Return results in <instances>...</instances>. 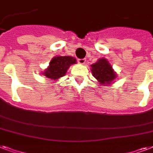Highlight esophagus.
<instances>
[{"label": "esophagus", "instance_id": "34e87169", "mask_svg": "<svg viewBox=\"0 0 153 153\" xmlns=\"http://www.w3.org/2000/svg\"><path fill=\"white\" fill-rule=\"evenodd\" d=\"M78 62L80 63V64H84L86 62V59H78Z\"/></svg>", "mask_w": 153, "mask_h": 153}]
</instances>
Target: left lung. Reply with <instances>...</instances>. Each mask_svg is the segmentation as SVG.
Segmentation results:
<instances>
[{"instance_id": "left-lung-1", "label": "left lung", "mask_w": 153, "mask_h": 153, "mask_svg": "<svg viewBox=\"0 0 153 153\" xmlns=\"http://www.w3.org/2000/svg\"><path fill=\"white\" fill-rule=\"evenodd\" d=\"M93 76L101 84H109L114 81L117 75L112 69L111 65L105 59H101L94 64L91 65Z\"/></svg>"}]
</instances>
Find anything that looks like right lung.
Returning <instances> with one entry per match:
<instances>
[{
    "label": "right lung",
    "mask_w": 153,
    "mask_h": 153,
    "mask_svg": "<svg viewBox=\"0 0 153 153\" xmlns=\"http://www.w3.org/2000/svg\"><path fill=\"white\" fill-rule=\"evenodd\" d=\"M76 62V59L71 56H57L53 58L49 67L44 72V75L48 79L57 80L64 76L68 67Z\"/></svg>",
    "instance_id": "obj_1"
}]
</instances>
